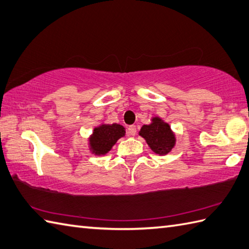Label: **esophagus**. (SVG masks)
I'll use <instances>...</instances> for the list:
<instances>
[{
	"label": "esophagus",
	"instance_id": "34e87169",
	"mask_svg": "<svg viewBox=\"0 0 249 249\" xmlns=\"http://www.w3.org/2000/svg\"><path fill=\"white\" fill-rule=\"evenodd\" d=\"M128 133L130 136H134L136 134V126L134 124L130 125L128 128Z\"/></svg>",
	"mask_w": 249,
	"mask_h": 249
}]
</instances>
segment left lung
Here are the masks:
<instances>
[{"instance_id":"obj_1","label":"left lung","mask_w":249,"mask_h":249,"mask_svg":"<svg viewBox=\"0 0 249 249\" xmlns=\"http://www.w3.org/2000/svg\"><path fill=\"white\" fill-rule=\"evenodd\" d=\"M140 135L146 140L152 150L158 154H167L175 146V135L168 124L158 117L152 119L151 124L142 125Z\"/></svg>"}]
</instances>
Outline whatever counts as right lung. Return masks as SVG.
I'll return each instance as SVG.
<instances>
[{
  "label": "right lung",
  "instance_id": "1",
  "mask_svg": "<svg viewBox=\"0 0 249 249\" xmlns=\"http://www.w3.org/2000/svg\"><path fill=\"white\" fill-rule=\"evenodd\" d=\"M125 133L123 125L113 124H102L95 128L93 133L90 136V149L95 154H106L115 145L120 137Z\"/></svg>",
  "mask_w": 249,
  "mask_h": 249
}]
</instances>
